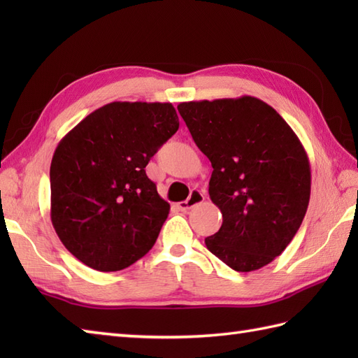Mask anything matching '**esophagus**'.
Returning a JSON list of instances; mask_svg holds the SVG:
<instances>
[{"mask_svg": "<svg viewBox=\"0 0 358 358\" xmlns=\"http://www.w3.org/2000/svg\"><path fill=\"white\" fill-rule=\"evenodd\" d=\"M203 200H204V195H203L200 191H192L191 195H189V199H187L186 201L178 203L177 208H178L180 210L187 212V210H191L194 206H196V204L203 203Z\"/></svg>", "mask_w": 358, "mask_h": 358, "instance_id": "34e87169", "label": "esophagus"}]
</instances>
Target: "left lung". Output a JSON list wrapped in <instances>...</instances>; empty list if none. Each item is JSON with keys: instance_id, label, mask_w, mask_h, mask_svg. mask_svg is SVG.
<instances>
[{"instance_id": "8db88e82", "label": "left lung", "mask_w": 358, "mask_h": 358, "mask_svg": "<svg viewBox=\"0 0 358 358\" xmlns=\"http://www.w3.org/2000/svg\"><path fill=\"white\" fill-rule=\"evenodd\" d=\"M178 112L214 167L209 196L223 223L206 248L237 272L269 264L308 210L310 166L299 136L275 109L249 95L180 103Z\"/></svg>"}]
</instances>
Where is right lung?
Listing matches in <instances>:
<instances>
[{
	"label": "right lung",
	"instance_id": "right-lung-1",
	"mask_svg": "<svg viewBox=\"0 0 358 358\" xmlns=\"http://www.w3.org/2000/svg\"><path fill=\"white\" fill-rule=\"evenodd\" d=\"M178 126L171 103L113 101L58 143L50 163V220L81 263L121 271L155 245L171 206L144 167Z\"/></svg>",
	"mask_w": 358,
	"mask_h": 358
}]
</instances>
